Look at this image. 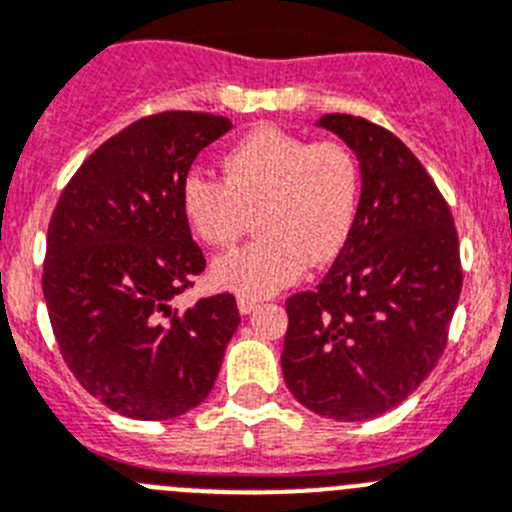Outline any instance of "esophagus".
I'll list each match as a JSON object with an SVG mask.
<instances>
[{
	"label": "esophagus",
	"instance_id": "1",
	"mask_svg": "<svg viewBox=\"0 0 512 512\" xmlns=\"http://www.w3.org/2000/svg\"><path fill=\"white\" fill-rule=\"evenodd\" d=\"M257 305H260V300H255V298H245V295H240V298H237V308H240L242 315H250L252 310H257Z\"/></svg>",
	"mask_w": 512,
	"mask_h": 512
}]
</instances>
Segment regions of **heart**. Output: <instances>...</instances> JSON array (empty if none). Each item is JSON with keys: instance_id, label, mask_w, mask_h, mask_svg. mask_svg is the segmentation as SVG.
<instances>
[{"instance_id": "obj_1", "label": "heart", "mask_w": 512, "mask_h": 512, "mask_svg": "<svg viewBox=\"0 0 512 512\" xmlns=\"http://www.w3.org/2000/svg\"><path fill=\"white\" fill-rule=\"evenodd\" d=\"M222 181L191 171L179 202L186 227L209 247H232L250 229L252 245L219 257L217 288L265 298L295 283L310 265L341 255L356 227L361 174L338 141H313L278 126H257L222 154Z\"/></svg>"}]
</instances>
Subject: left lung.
Segmentation results:
<instances>
[{
	"instance_id": "8db88e82",
	"label": "left lung",
	"mask_w": 512,
	"mask_h": 512,
	"mask_svg": "<svg viewBox=\"0 0 512 512\" xmlns=\"http://www.w3.org/2000/svg\"><path fill=\"white\" fill-rule=\"evenodd\" d=\"M321 126L361 161V202L321 285L285 300L280 364L310 412L364 422L407 399L444 353L462 290L460 240L442 191L394 133L346 113Z\"/></svg>"
}]
</instances>
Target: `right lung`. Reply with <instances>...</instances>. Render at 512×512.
<instances>
[{
	"label": "right lung",
	"instance_id": "right-lung-1",
	"mask_svg": "<svg viewBox=\"0 0 512 512\" xmlns=\"http://www.w3.org/2000/svg\"><path fill=\"white\" fill-rule=\"evenodd\" d=\"M232 128L164 111L116 133L62 189L47 227L42 293L62 358L88 394L131 419L202 404L240 326L229 293L179 310L207 260L181 214V181Z\"/></svg>",
	"mask_w": 512,
	"mask_h": 512
}]
</instances>
